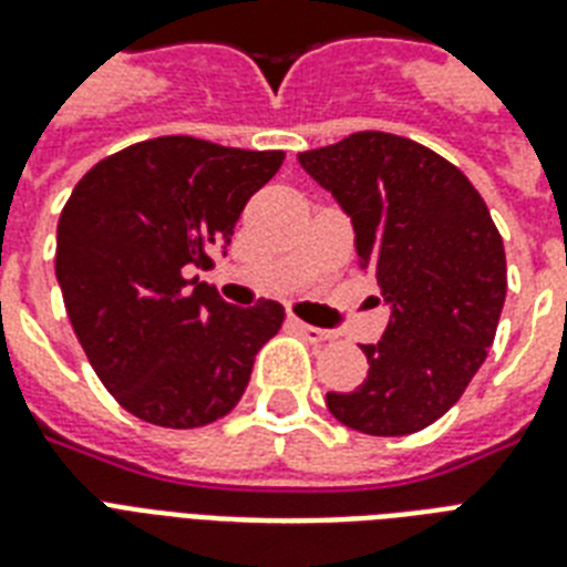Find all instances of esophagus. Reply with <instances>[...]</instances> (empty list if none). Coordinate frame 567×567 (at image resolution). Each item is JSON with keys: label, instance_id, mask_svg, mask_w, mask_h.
I'll return each mask as SVG.
<instances>
[{"label": "esophagus", "instance_id": "1", "mask_svg": "<svg viewBox=\"0 0 567 567\" xmlns=\"http://www.w3.org/2000/svg\"><path fill=\"white\" fill-rule=\"evenodd\" d=\"M293 329H297L306 341H311V344H329V341L336 338L332 332H327V329L309 327V323H302V320H293Z\"/></svg>", "mask_w": 567, "mask_h": 567}]
</instances>
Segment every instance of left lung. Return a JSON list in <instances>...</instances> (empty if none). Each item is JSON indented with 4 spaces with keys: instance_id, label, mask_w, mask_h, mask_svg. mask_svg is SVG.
Returning a JSON list of instances; mask_svg holds the SVG:
<instances>
[{
    "instance_id": "8db88e82",
    "label": "left lung",
    "mask_w": 567,
    "mask_h": 567,
    "mask_svg": "<svg viewBox=\"0 0 567 567\" xmlns=\"http://www.w3.org/2000/svg\"><path fill=\"white\" fill-rule=\"evenodd\" d=\"M297 158L353 220L359 267L391 306L382 341L362 344L368 377L329 391V412L364 435L423 430L462 396L497 332L506 252L488 205L447 158L388 132Z\"/></svg>"
}]
</instances>
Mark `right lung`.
Listing matches in <instances>:
<instances>
[{
    "label": "right lung",
    "mask_w": 567,
    "mask_h": 567,
    "mask_svg": "<svg viewBox=\"0 0 567 567\" xmlns=\"http://www.w3.org/2000/svg\"><path fill=\"white\" fill-rule=\"evenodd\" d=\"M285 153L188 135L141 141L84 173L58 220L55 276L87 362L126 412L194 430L238 405L285 309H238L185 267L212 265Z\"/></svg>",
    "instance_id": "right-lung-1"
}]
</instances>
